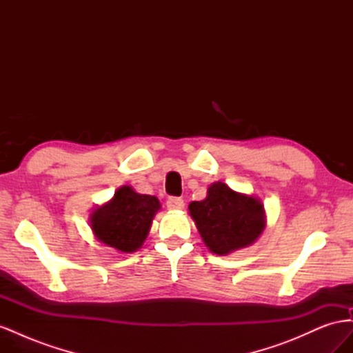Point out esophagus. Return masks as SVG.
Instances as JSON below:
<instances>
[{
	"label": "esophagus",
	"instance_id": "1",
	"mask_svg": "<svg viewBox=\"0 0 353 353\" xmlns=\"http://www.w3.org/2000/svg\"><path fill=\"white\" fill-rule=\"evenodd\" d=\"M166 208L169 210H181L184 208V200L178 199V197H170L166 201Z\"/></svg>",
	"mask_w": 353,
	"mask_h": 353
}]
</instances>
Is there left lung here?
<instances>
[{
  "instance_id": "left-lung-1",
  "label": "left lung",
  "mask_w": 353,
  "mask_h": 353,
  "mask_svg": "<svg viewBox=\"0 0 353 353\" xmlns=\"http://www.w3.org/2000/svg\"><path fill=\"white\" fill-rule=\"evenodd\" d=\"M206 248L227 256L258 240L266 227V213L259 197L239 193L222 181L208 188V196L188 205Z\"/></svg>"
}]
</instances>
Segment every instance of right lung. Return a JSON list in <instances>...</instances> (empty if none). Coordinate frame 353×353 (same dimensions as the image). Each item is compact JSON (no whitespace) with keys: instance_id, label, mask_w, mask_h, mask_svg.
Segmentation results:
<instances>
[{"instance_id":"1","label":"right lung","mask_w":353,"mask_h":353,"mask_svg":"<svg viewBox=\"0 0 353 353\" xmlns=\"http://www.w3.org/2000/svg\"><path fill=\"white\" fill-rule=\"evenodd\" d=\"M162 208L156 196L140 194L131 185H122L104 205L90 213L94 237L121 253L141 249L150 232L154 215Z\"/></svg>"}]
</instances>
